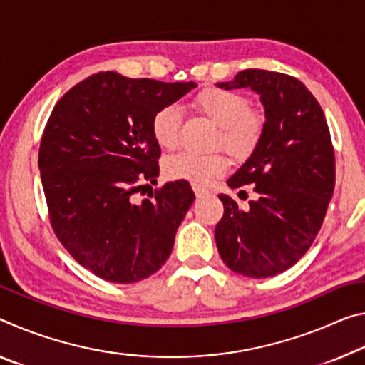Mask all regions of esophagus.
<instances>
[{"mask_svg":"<svg viewBox=\"0 0 365 365\" xmlns=\"http://www.w3.org/2000/svg\"><path fill=\"white\" fill-rule=\"evenodd\" d=\"M193 192L196 195V198H205V196L211 195L210 190H206L203 187H198V185H193Z\"/></svg>","mask_w":365,"mask_h":365,"instance_id":"obj_1","label":"esophagus"}]
</instances>
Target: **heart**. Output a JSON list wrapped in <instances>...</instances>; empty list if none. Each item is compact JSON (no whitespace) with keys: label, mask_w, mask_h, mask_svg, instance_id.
<instances>
[{"label":"heart","mask_w":365,"mask_h":365,"mask_svg":"<svg viewBox=\"0 0 365 365\" xmlns=\"http://www.w3.org/2000/svg\"><path fill=\"white\" fill-rule=\"evenodd\" d=\"M193 107L219 126L216 148H224L235 159H247L263 140L264 113L259 108L250 107V99L240 92L211 86L195 96ZM151 131L162 149H177L182 133L180 110L173 106L159 108L153 115ZM227 169L229 159L222 153L183 151L172 155L165 164V172L170 178L187 180L198 187L221 177Z\"/></svg>","instance_id":"obj_1"}]
</instances>
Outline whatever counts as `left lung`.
<instances>
[{
  "instance_id": "8db88e82",
  "label": "left lung",
  "mask_w": 365,
  "mask_h": 365,
  "mask_svg": "<svg viewBox=\"0 0 365 365\" xmlns=\"http://www.w3.org/2000/svg\"><path fill=\"white\" fill-rule=\"evenodd\" d=\"M219 88H252L259 94L266 130L259 146L227 180L253 183L258 198L247 210L229 195L214 239L222 262L248 277H269L291 268L314 244L325 221L336 178L325 113L297 78L244 69Z\"/></svg>"
}]
</instances>
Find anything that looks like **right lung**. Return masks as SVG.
I'll return each mask as SVG.
<instances>
[{
    "instance_id": "1",
    "label": "right lung",
    "mask_w": 365,
    "mask_h": 365,
    "mask_svg": "<svg viewBox=\"0 0 365 365\" xmlns=\"http://www.w3.org/2000/svg\"><path fill=\"white\" fill-rule=\"evenodd\" d=\"M193 88L101 71L73 86L51 110L38 149L51 229L101 279L141 281L170 255L195 201L192 187L169 182L141 203L135 195L159 175L153 115Z\"/></svg>"
}]
</instances>
